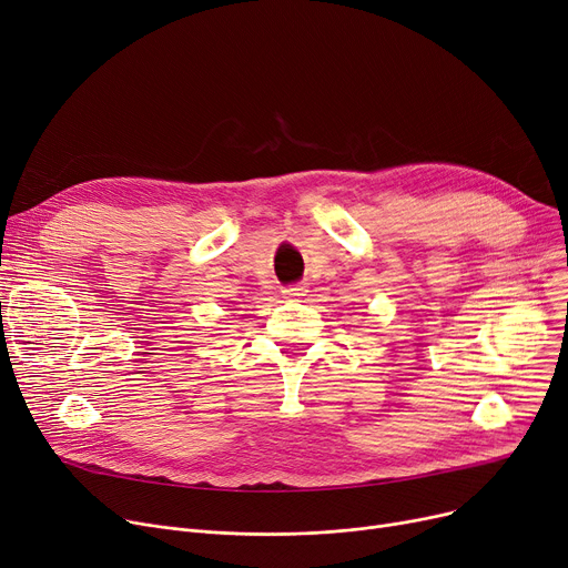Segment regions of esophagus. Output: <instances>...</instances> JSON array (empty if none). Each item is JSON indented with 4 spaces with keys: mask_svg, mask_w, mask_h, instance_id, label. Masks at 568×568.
Segmentation results:
<instances>
[{
    "mask_svg": "<svg viewBox=\"0 0 568 568\" xmlns=\"http://www.w3.org/2000/svg\"><path fill=\"white\" fill-rule=\"evenodd\" d=\"M306 292H308L306 283H294L283 287V296H287V300H300V296H306Z\"/></svg>",
    "mask_w": 568,
    "mask_h": 568,
    "instance_id": "1",
    "label": "esophagus"
}]
</instances>
